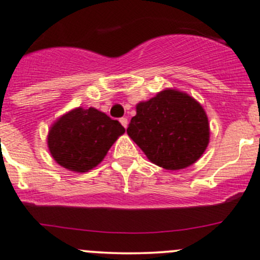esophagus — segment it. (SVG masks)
Instances as JSON below:
<instances>
[{"label":"esophagus","instance_id":"34e87169","mask_svg":"<svg viewBox=\"0 0 260 260\" xmlns=\"http://www.w3.org/2000/svg\"><path fill=\"white\" fill-rule=\"evenodd\" d=\"M119 122H120V124L123 125V127L127 128V125H128V119H127V118H120Z\"/></svg>","mask_w":260,"mask_h":260}]
</instances>
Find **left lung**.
<instances>
[{
  "mask_svg": "<svg viewBox=\"0 0 260 260\" xmlns=\"http://www.w3.org/2000/svg\"><path fill=\"white\" fill-rule=\"evenodd\" d=\"M127 133L152 164L182 170L195 164L210 140L209 120L198 101L166 89L136 107Z\"/></svg>",
  "mask_w": 260,
  "mask_h": 260,
  "instance_id": "left-lung-1",
  "label": "left lung"
}]
</instances>
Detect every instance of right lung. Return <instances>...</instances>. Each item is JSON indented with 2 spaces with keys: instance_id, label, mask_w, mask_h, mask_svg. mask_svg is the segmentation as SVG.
Returning <instances> with one entry per match:
<instances>
[{
  "instance_id": "1",
  "label": "right lung",
  "mask_w": 260,
  "mask_h": 260,
  "mask_svg": "<svg viewBox=\"0 0 260 260\" xmlns=\"http://www.w3.org/2000/svg\"><path fill=\"white\" fill-rule=\"evenodd\" d=\"M125 132L118 120L95 108H75L51 125L48 147L64 169L88 172L98 166L112 145Z\"/></svg>"
}]
</instances>
